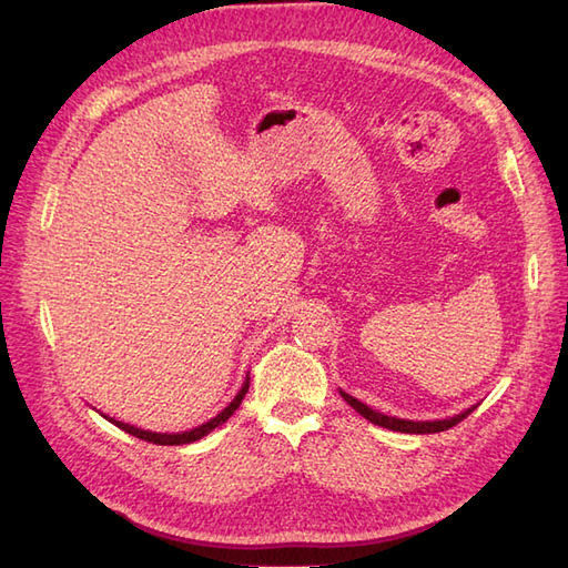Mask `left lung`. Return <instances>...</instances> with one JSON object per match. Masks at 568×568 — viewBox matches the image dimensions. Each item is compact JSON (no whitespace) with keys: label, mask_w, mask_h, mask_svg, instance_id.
Listing matches in <instances>:
<instances>
[{"label":"left lung","mask_w":568,"mask_h":568,"mask_svg":"<svg viewBox=\"0 0 568 568\" xmlns=\"http://www.w3.org/2000/svg\"><path fill=\"white\" fill-rule=\"evenodd\" d=\"M339 395L347 399V403L362 414L364 419H368L371 424H378V426H383V428H390V432H403V434H438V432H446V428H450V426H455V424H460L469 412H473L475 407H469V409H465V412H460V414H455V417H448V419H436V422H412V419H397V417H388V414H381V412H376V409H371L368 405H364V403H358L356 397H352V395H347V393H342L339 390Z\"/></svg>","instance_id":"8db88e82"}]
</instances>
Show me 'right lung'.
Instances as JSON below:
<instances>
[{
  "mask_svg": "<svg viewBox=\"0 0 568 568\" xmlns=\"http://www.w3.org/2000/svg\"><path fill=\"white\" fill-rule=\"evenodd\" d=\"M247 388H251V378H245V383H243V388L239 390V395L233 397L231 403H229V407L221 409L214 419H210V422L202 424V426L190 428V432H183V434H156V432H144V428H136V426H130V424H124V422H115V419H108V422H113L118 428H122V432H128V434H132V436H136V438L149 440V444H156V446H183V444H192V440L204 438L206 434L214 432L216 426L224 424V422L231 417V414L241 407Z\"/></svg>",
  "mask_w": 568,
  "mask_h": 568,
  "instance_id": "1",
  "label": "right lung"
}]
</instances>
